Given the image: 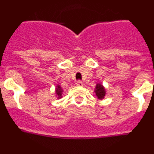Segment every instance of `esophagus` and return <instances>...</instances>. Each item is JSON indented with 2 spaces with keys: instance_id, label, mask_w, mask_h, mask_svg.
<instances>
[{
  "instance_id": "34e87169",
  "label": "esophagus",
  "mask_w": 154,
  "mask_h": 154,
  "mask_svg": "<svg viewBox=\"0 0 154 154\" xmlns=\"http://www.w3.org/2000/svg\"><path fill=\"white\" fill-rule=\"evenodd\" d=\"M76 85L77 86H83V82L80 81V80H79V81L76 82Z\"/></svg>"
}]
</instances>
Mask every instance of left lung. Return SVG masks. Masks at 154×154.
<instances>
[{"label":"left lung","instance_id":"8db88e82","mask_svg":"<svg viewBox=\"0 0 154 154\" xmlns=\"http://www.w3.org/2000/svg\"><path fill=\"white\" fill-rule=\"evenodd\" d=\"M95 93H96V96H97V98L99 99H104L105 96H106V89H105L104 86H103L102 84L98 83L96 85V89H95Z\"/></svg>","mask_w":154,"mask_h":154}]
</instances>
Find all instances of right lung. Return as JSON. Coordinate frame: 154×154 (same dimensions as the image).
Segmentation results:
<instances>
[{"label": "right lung", "mask_w": 154, "mask_h": 154, "mask_svg": "<svg viewBox=\"0 0 154 154\" xmlns=\"http://www.w3.org/2000/svg\"><path fill=\"white\" fill-rule=\"evenodd\" d=\"M62 92H63V89H62V87L59 85H57L56 89H55V93H56V96H58V99L62 97Z\"/></svg>", "instance_id": "add662e5"}]
</instances>
